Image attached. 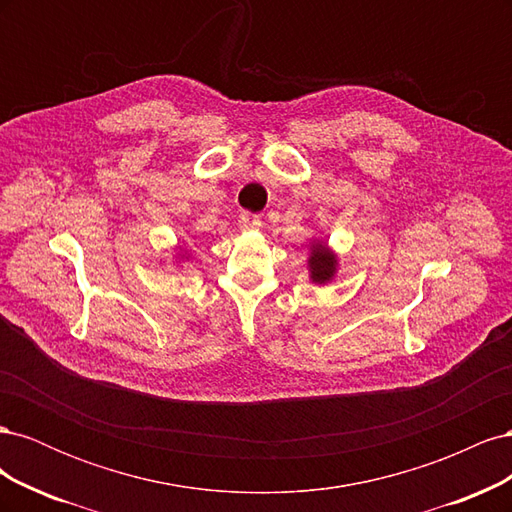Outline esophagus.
Returning <instances> with one entry per match:
<instances>
[{
  "label": "esophagus",
  "mask_w": 512,
  "mask_h": 512,
  "mask_svg": "<svg viewBox=\"0 0 512 512\" xmlns=\"http://www.w3.org/2000/svg\"><path fill=\"white\" fill-rule=\"evenodd\" d=\"M260 226H262V222H260L258 215H254V213H241L239 215V228L241 230H256Z\"/></svg>",
  "instance_id": "obj_1"
}]
</instances>
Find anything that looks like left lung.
<instances>
[{
	"mask_svg": "<svg viewBox=\"0 0 512 512\" xmlns=\"http://www.w3.org/2000/svg\"><path fill=\"white\" fill-rule=\"evenodd\" d=\"M307 262H309V271H312V280L318 284L329 282L337 267L335 256L329 252V247L324 243H314L312 256H309Z\"/></svg>",
	"mask_w": 512,
	"mask_h": 512,
	"instance_id": "1",
	"label": "left lung"
}]
</instances>
